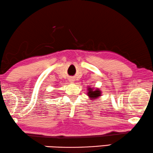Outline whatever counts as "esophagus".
Returning <instances> with one entry per match:
<instances>
[{
    "label": "esophagus",
    "mask_w": 153,
    "mask_h": 153,
    "mask_svg": "<svg viewBox=\"0 0 153 153\" xmlns=\"http://www.w3.org/2000/svg\"><path fill=\"white\" fill-rule=\"evenodd\" d=\"M69 81L71 82H73L74 81V78H70V79H69Z\"/></svg>",
    "instance_id": "34e87169"
}]
</instances>
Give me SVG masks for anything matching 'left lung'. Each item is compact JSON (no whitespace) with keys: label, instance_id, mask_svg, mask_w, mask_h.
Segmentation results:
<instances>
[{"label":"left lung","instance_id":"8db88e82","mask_svg":"<svg viewBox=\"0 0 153 153\" xmlns=\"http://www.w3.org/2000/svg\"><path fill=\"white\" fill-rule=\"evenodd\" d=\"M87 96L89 97V99H97L101 96V91L99 89L94 90L93 88H87Z\"/></svg>","mask_w":153,"mask_h":153}]
</instances>
